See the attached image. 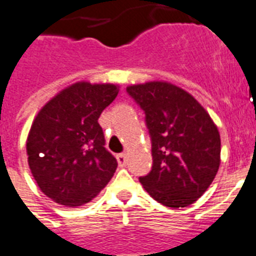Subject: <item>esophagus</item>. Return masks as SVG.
Returning <instances> with one entry per match:
<instances>
[{"instance_id": "1", "label": "esophagus", "mask_w": 256, "mask_h": 256, "mask_svg": "<svg viewBox=\"0 0 256 256\" xmlns=\"http://www.w3.org/2000/svg\"><path fill=\"white\" fill-rule=\"evenodd\" d=\"M117 162L118 164H120V167H124L126 163H128V156H126V154H118Z\"/></svg>"}]
</instances>
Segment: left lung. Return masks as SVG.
<instances>
[{"instance_id": "left-lung-1", "label": "left lung", "mask_w": 256, "mask_h": 256, "mask_svg": "<svg viewBox=\"0 0 256 256\" xmlns=\"http://www.w3.org/2000/svg\"><path fill=\"white\" fill-rule=\"evenodd\" d=\"M126 90L144 110L152 143V170L139 182L164 206H188L217 175L221 163L217 126L192 94L171 82L148 81Z\"/></svg>"}]
</instances>
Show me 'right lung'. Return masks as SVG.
Returning <instances> with one entry per match:
<instances>
[{
    "label": "right lung",
    "instance_id": "1",
    "mask_svg": "<svg viewBox=\"0 0 256 256\" xmlns=\"http://www.w3.org/2000/svg\"><path fill=\"white\" fill-rule=\"evenodd\" d=\"M118 85L78 81L39 110L26 140L27 162L46 196L76 208L94 198L113 178L117 160L105 148L98 118Z\"/></svg>",
    "mask_w": 256,
    "mask_h": 256
}]
</instances>
